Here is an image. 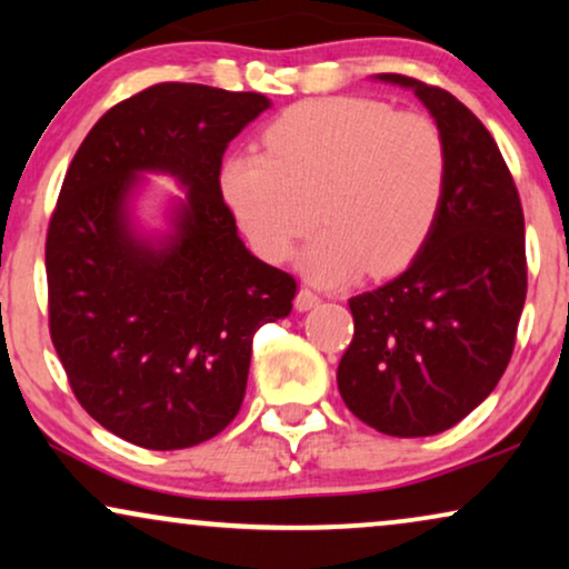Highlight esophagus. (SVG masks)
Segmentation results:
<instances>
[{
  "mask_svg": "<svg viewBox=\"0 0 569 569\" xmlns=\"http://www.w3.org/2000/svg\"><path fill=\"white\" fill-rule=\"evenodd\" d=\"M320 297L318 293H315L312 289H299V293H297V299H293V305H297V309L299 312H307V309H312V307H318L320 305Z\"/></svg>",
  "mask_w": 569,
  "mask_h": 569,
  "instance_id": "obj_1",
  "label": "esophagus"
}]
</instances>
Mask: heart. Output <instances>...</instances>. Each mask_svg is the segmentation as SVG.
<instances>
[{
  "label": "heart",
  "instance_id": "b5f03b06",
  "mask_svg": "<svg viewBox=\"0 0 569 569\" xmlns=\"http://www.w3.org/2000/svg\"><path fill=\"white\" fill-rule=\"evenodd\" d=\"M262 141L264 152L231 154L220 170L222 199L262 260H289L318 220L326 231L301 257L318 283L393 276L426 249L449 186L443 133L426 114L312 99L280 112Z\"/></svg>",
  "mask_w": 569,
  "mask_h": 569
}]
</instances>
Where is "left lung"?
<instances>
[{
  "label": "left lung",
  "mask_w": 569,
  "mask_h": 569,
  "mask_svg": "<svg viewBox=\"0 0 569 569\" xmlns=\"http://www.w3.org/2000/svg\"><path fill=\"white\" fill-rule=\"evenodd\" d=\"M412 89L449 152V186L426 249L399 278L349 299L355 338L338 391L386 436L420 438L457 426L493 391L512 359L528 293L517 186L488 128L449 91Z\"/></svg>",
  "instance_id": "left-lung-1"
}]
</instances>
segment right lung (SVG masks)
Listing matches in <instances>:
<instances>
[{
	"instance_id": "right-lung-1",
	"label": "right lung",
	"mask_w": 569,
	"mask_h": 569,
	"mask_svg": "<svg viewBox=\"0 0 569 569\" xmlns=\"http://www.w3.org/2000/svg\"><path fill=\"white\" fill-rule=\"evenodd\" d=\"M270 99L157 83L107 110L70 162L47 231L49 333L99 426L189 449L239 415L251 338L291 312L297 280L257 260L222 201L228 143ZM141 171L190 189L173 231L143 240L127 199Z\"/></svg>"
}]
</instances>
